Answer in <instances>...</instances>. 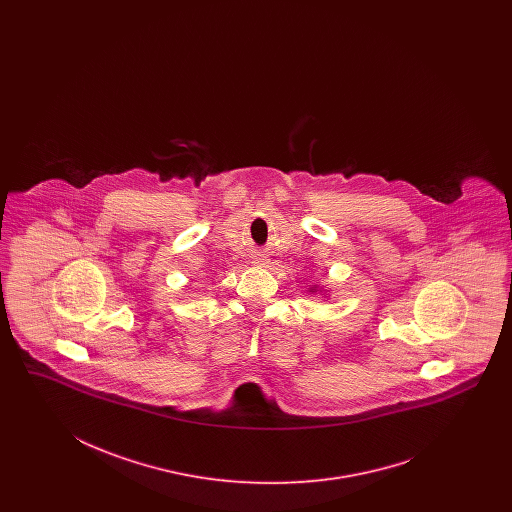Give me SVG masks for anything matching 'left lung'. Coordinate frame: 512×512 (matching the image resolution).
Returning a JSON list of instances; mask_svg holds the SVG:
<instances>
[{
	"mask_svg": "<svg viewBox=\"0 0 512 512\" xmlns=\"http://www.w3.org/2000/svg\"><path fill=\"white\" fill-rule=\"evenodd\" d=\"M317 291H321L317 285H313V287H310V293L313 295V293H317Z\"/></svg>",
	"mask_w": 512,
	"mask_h": 512,
	"instance_id": "1",
	"label": "left lung"
}]
</instances>
